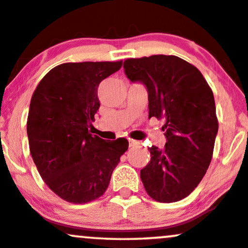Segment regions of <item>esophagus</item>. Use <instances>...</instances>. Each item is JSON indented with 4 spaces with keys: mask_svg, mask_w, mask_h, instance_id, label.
Here are the masks:
<instances>
[{
    "mask_svg": "<svg viewBox=\"0 0 248 248\" xmlns=\"http://www.w3.org/2000/svg\"><path fill=\"white\" fill-rule=\"evenodd\" d=\"M129 145H130V147H132V146H136V145H139V142L136 141V140H132V139H130Z\"/></svg>",
    "mask_w": 248,
    "mask_h": 248,
    "instance_id": "1",
    "label": "esophagus"
}]
</instances>
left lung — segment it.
Segmentation results:
<instances>
[{
    "mask_svg": "<svg viewBox=\"0 0 248 248\" xmlns=\"http://www.w3.org/2000/svg\"><path fill=\"white\" fill-rule=\"evenodd\" d=\"M131 82L148 93V117L166 119L164 148H148L151 161L140 170L147 194L156 202L187 197L202 181L218 132L212 90L196 67L175 55L124 61Z\"/></svg>",
    "mask_w": 248,
    "mask_h": 248,
    "instance_id": "1",
    "label": "left lung"
}]
</instances>
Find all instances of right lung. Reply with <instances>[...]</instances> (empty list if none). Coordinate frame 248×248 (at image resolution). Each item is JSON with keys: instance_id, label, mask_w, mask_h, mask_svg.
I'll list each match as a JSON object with an SVG mask.
<instances>
[{"instance_id": "add662e5", "label": "right lung", "mask_w": 248, "mask_h": 248, "mask_svg": "<svg viewBox=\"0 0 248 248\" xmlns=\"http://www.w3.org/2000/svg\"><path fill=\"white\" fill-rule=\"evenodd\" d=\"M122 61L66 62L42 78L29 110V146L47 187L74 204L106 193L111 174L126 152V139L104 140L89 133L100 108L101 81L121 69Z\"/></svg>"}]
</instances>
